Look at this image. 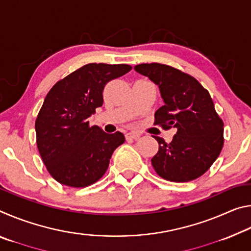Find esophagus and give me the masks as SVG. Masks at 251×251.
Returning a JSON list of instances; mask_svg holds the SVG:
<instances>
[{
    "label": "esophagus",
    "instance_id": "34e87169",
    "mask_svg": "<svg viewBox=\"0 0 251 251\" xmlns=\"http://www.w3.org/2000/svg\"><path fill=\"white\" fill-rule=\"evenodd\" d=\"M141 134L137 133V131H128V133H126V138L127 139H137Z\"/></svg>",
    "mask_w": 251,
    "mask_h": 251
}]
</instances>
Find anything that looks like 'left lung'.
I'll return each instance as SVG.
<instances>
[{
    "instance_id": "8db88e82",
    "label": "left lung",
    "mask_w": 251,
    "mask_h": 251,
    "mask_svg": "<svg viewBox=\"0 0 251 251\" xmlns=\"http://www.w3.org/2000/svg\"><path fill=\"white\" fill-rule=\"evenodd\" d=\"M135 71L159 87L164 105L156 110L154 124L177 130L171 143L154 136L159 148L151 158L152 167L169 181L201 177L224 146V123L209 93L196 78L175 67L151 63L136 65Z\"/></svg>"
}]
</instances>
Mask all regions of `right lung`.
<instances>
[{
  "label": "right lung",
  "mask_w": 251,
  "mask_h": 251,
  "mask_svg": "<svg viewBox=\"0 0 251 251\" xmlns=\"http://www.w3.org/2000/svg\"><path fill=\"white\" fill-rule=\"evenodd\" d=\"M131 70L127 64L91 63L50 88L36 117V144L46 169L59 184L79 188L103 177L114 151L125 142L121 131L107 134L88 118L103 105L109 80Z\"/></svg>",
  "instance_id": "1"
}]
</instances>
